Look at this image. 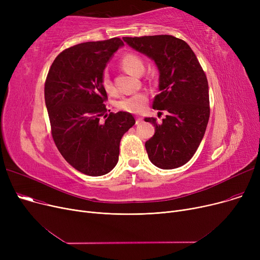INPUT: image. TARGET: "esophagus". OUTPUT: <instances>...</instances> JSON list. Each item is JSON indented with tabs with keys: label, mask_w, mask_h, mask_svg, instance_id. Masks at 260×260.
<instances>
[{
	"label": "esophagus",
	"mask_w": 260,
	"mask_h": 260,
	"mask_svg": "<svg viewBox=\"0 0 260 260\" xmlns=\"http://www.w3.org/2000/svg\"><path fill=\"white\" fill-rule=\"evenodd\" d=\"M141 122H142L141 118H136V124H140Z\"/></svg>",
	"instance_id": "obj_1"
}]
</instances>
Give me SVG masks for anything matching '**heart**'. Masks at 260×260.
<instances>
[{"instance_id":"obj_1","label":"heart","mask_w":260,"mask_h":260,"mask_svg":"<svg viewBox=\"0 0 260 260\" xmlns=\"http://www.w3.org/2000/svg\"><path fill=\"white\" fill-rule=\"evenodd\" d=\"M121 66L123 67V70L126 71L128 74L133 76H140L144 72L143 60L138 56V54L133 52L126 53L122 57ZM101 84L108 94H114L116 92L113 82L106 73L102 75ZM146 103L147 95L143 92H139L121 98L117 103V107L121 109V111L128 113H140L144 109Z\"/></svg>"}]
</instances>
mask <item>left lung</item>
<instances>
[{"mask_svg": "<svg viewBox=\"0 0 260 260\" xmlns=\"http://www.w3.org/2000/svg\"><path fill=\"white\" fill-rule=\"evenodd\" d=\"M125 42L158 66L159 90L153 108L166 111L155 135L145 142L149 160L159 169L179 168L190 160L206 133L210 118L209 84L196 54L183 40L169 35L124 37ZM162 114V113H161Z\"/></svg>", "mask_w": 260, "mask_h": 260, "instance_id": "8db88e82", "label": "left lung"}]
</instances>
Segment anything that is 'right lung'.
Masks as SVG:
<instances>
[{
  "label": "right lung",
  "mask_w": 260,
  "mask_h": 260,
  "mask_svg": "<svg viewBox=\"0 0 260 260\" xmlns=\"http://www.w3.org/2000/svg\"><path fill=\"white\" fill-rule=\"evenodd\" d=\"M123 45L120 38H113L67 48L46 77L45 104L54 144L73 168L88 176H102L116 167L122 136L136 123L132 114L109 113L104 103L103 71Z\"/></svg>",
  "instance_id": "right-lung-1"
}]
</instances>
